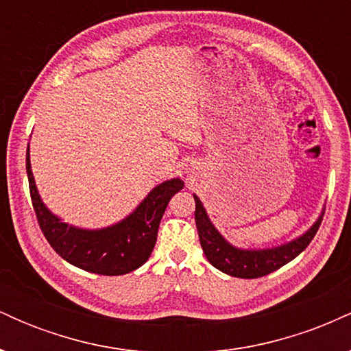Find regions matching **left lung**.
I'll use <instances>...</instances> for the list:
<instances>
[{
  "instance_id": "1",
  "label": "left lung",
  "mask_w": 351,
  "mask_h": 351,
  "mask_svg": "<svg viewBox=\"0 0 351 351\" xmlns=\"http://www.w3.org/2000/svg\"><path fill=\"white\" fill-rule=\"evenodd\" d=\"M195 221L204 256L221 272L239 277V279H257V277L267 276V274L280 269L282 265L291 263L310 244L324 219V215H322L304 236L292 243L280 245V247L264 249V251H244V249H237L229 244L216 231L198 196H195Z\"/></svg>"
}]
</instances>
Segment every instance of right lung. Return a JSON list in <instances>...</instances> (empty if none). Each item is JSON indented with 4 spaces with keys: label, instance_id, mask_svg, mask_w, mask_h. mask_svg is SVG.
<instances>
[{
    "label": "right lung",
    "instance_id": "right-lung-1",
    "mask_svg": "<svg viewBox=\"0 0 351 351\" xmlns=\"http://www.w3.org/2000/svg\"><path fill=\"white\" fill-rule=\"evenodd\" d=\"M26 171L36 217L47 243L69 264L100 276H122L147 263L156 244L165 209L171 196L183 189L184 184L178 178L165 181L153 188L122 223L99 231H87L67 226L44 206L31 171L29 148L26 152Z\"/></svg>",
    "mask_w": 351,
    "mask_h": 351
}]
</instances>
